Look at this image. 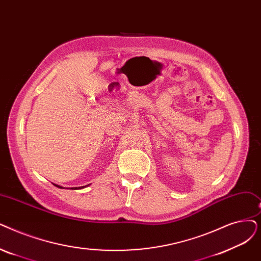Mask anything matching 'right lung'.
I'll return each instance as SVG.
<instances>
[{
	"instance_id": "1",
	"label": "right lung",
	"mask_w": 261,
	"mask_h": 261,
	"mask_svg": "<svg viewBox=\"0 0 261 261\" xmlns=\"http://www.w3.org/2000/svg\"><path fill=\"white\" fill-rule=\"evenodd\" d=\"M87 186H89V185H87ZM87 186H85V187H87ZM56 187H59V186H56ZM59 188H62V187H59ZM81 188H84V187H79V188H71V189H81Z\"/></svg>"
}]
</instances>
